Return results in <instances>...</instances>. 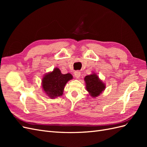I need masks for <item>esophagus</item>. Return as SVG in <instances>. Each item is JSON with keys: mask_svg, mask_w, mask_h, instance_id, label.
<instances>
[{"mask_svg": "<svg viewBox=\"0 0 147 147\" xmlns=\"http://www.w3.org/2000/svg\"><path fill=\"white\" fill-rule=\"evenodd\" d=\"M74 75L77 78H80V77L81 72H80V71H75V72H74Z\"/></svg>", "mask_w": 147, "mask_h": 147, "instance_id": "esophagus-1", "label": "esophagus"}]
</instances>
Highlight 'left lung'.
Returning <instances> with one entry per match:
<instances>
[{
    "label": "left lung",
    "mask_w": 147,
    "mask_h": 147,
    "mask_svg": "<svg viewBox=\"0 0 147 147\" xmlns=\"http://www.w3.org/2000/svg\"><path fill=\"white\" fill-rule=\"evenodd\" d=\"M88 92L92 97L99 96L105 89V84L100 80L96 74L87 75L84 78Z\"/></svg>",
    "instance_id": "8db88e82"
}]
</instances>
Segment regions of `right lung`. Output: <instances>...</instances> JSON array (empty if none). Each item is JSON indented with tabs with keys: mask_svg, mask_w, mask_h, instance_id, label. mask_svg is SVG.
<instances>
[{
	"mask_svg": "<svg viewBox=\"0 0 147 147\" xmlns=\"http://www.w3.org/2000/svg\"><path fill=\"white\" fill-rule=\"evenodd\" d=\"M73 78L72 75L68 73L63 74L58 68L44 75L42 78V88L50 98H56L63 95L66 83Z\"/></svg>",
	"mask_w": 147,
	"mask_h": 147,
	"instance_id": "right-lung-1",
	"label": "right lung"
}]
</instances>
